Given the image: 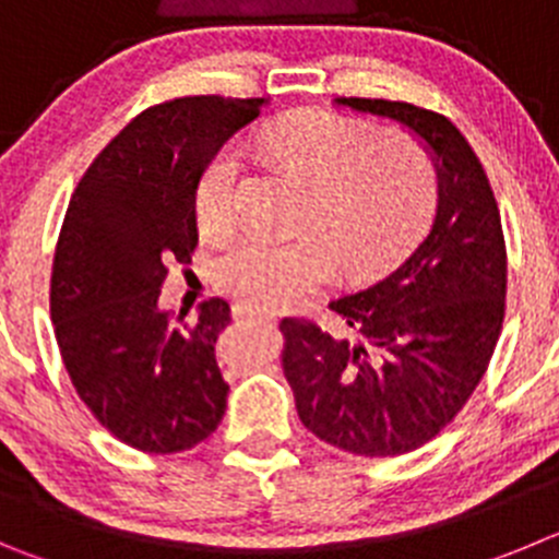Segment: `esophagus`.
<instances>
[{
  "instance_id": "34e87169",
  "label": "esophagus",
  "mask_w": 559,
  "mask_h": 559,
  "mask_svg": "<svg viewBox=\"0 0 559 559\" xmlns=\"http://www.w3.org/2000/svg\"><path fill=\"white\" fill-rule=\"evenodd\" d=\"M245 311V314H248L250 317V320H259V322H275V317L273 314H262V311H253V309H242Z\"/></svg>"
}]
</instances>
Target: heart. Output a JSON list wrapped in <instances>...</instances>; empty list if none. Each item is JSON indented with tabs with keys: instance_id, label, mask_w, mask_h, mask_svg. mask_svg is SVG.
Returning <instances> with one entry per match:
<instances>
[{
	"instance_id": "heart-1",
	"label": "heart",
	"mask_w": 559,
	"mask_h": 559,
	"mask_svg": "<svg viewBox=\"0 0 559 559\" xmlns=\"http://www.w3.org/2000/svg\"><path fill=\"white\" fill-rule=\"evenodd\" d=\"M270 148L314 181L309 226L322 234L275 237L255 231L228 245L217 281L255 309L278 311L317 292L336 273H364L397 255L425 223L436 190L430 154L405 132L304 109L264 134ZM245 151L226 143L203 168L195 217L206 234L231 231L242 215Z\"/></svg>"
}]
</instances>
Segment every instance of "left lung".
Returning a JSON list of instances; mask_svg holds the SVG:
<instances>
[{"instance_id":"1","label":"left lung","mask_w":559,"mask_h":559,"mask_svg":"<svg viewBox=\"0 0 559 559\" xmlns=\"http://www.w3.org/2000/svg\"><path fill=\"white\" fill-rule=\"evenodd\" d=\"M425 143L436 217L383 278L331 300L350 336L281 322L297 416L320 441L364 457L405 455L444 430L497 350L508 295L502 217L477 154L444 115L385 98H336Z\"/></svg>"}]
</instances>
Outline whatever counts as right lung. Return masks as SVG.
I'll list each match as a JSON object with an SVG mask.
<instances>
[{
    "mask_svg": "<svg viewBox=\"0 0 559 559\" xmlns=\"http://www.w3.org/2000/svg\"><path fill=\"white\" fill-rule=\"evenodd\" d=\"M264 98L187 96L156 104L93 159L68 203L51 267L62 364L98 425L140 452L201 444L226 414L215 344L223 297L192 320L159 306L168 267L198 245L195 190L206 162L259 118Z\"/></svg>",
    "mask_w": 559,
    "mask_h": 559,
    "instance_id": "right-lung-1",
    "label": "right lung"
}]
</instances>
